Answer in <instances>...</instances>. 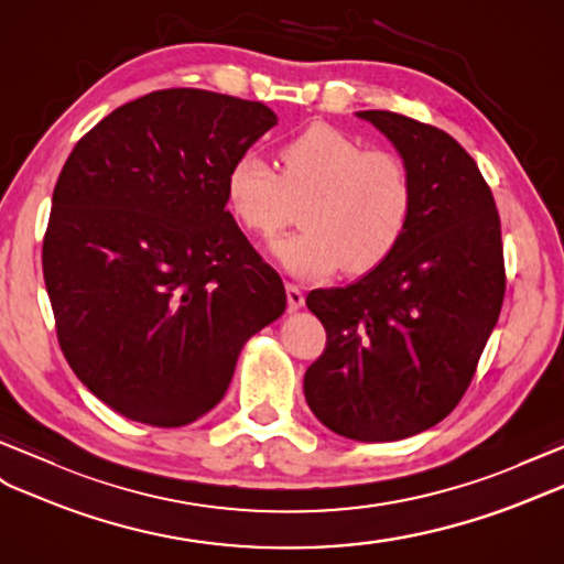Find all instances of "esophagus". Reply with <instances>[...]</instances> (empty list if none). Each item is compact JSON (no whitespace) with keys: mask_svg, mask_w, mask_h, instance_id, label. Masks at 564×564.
<instances>
[{"mask_svg":"<svg viewBox=\"0 0 564 564\" xmlns=\"http://www.w3.org/2000/svg\"><path fill=\"white\" fill-rule=\"evenodd\" d=\"M304 292H301V286L286 282V306H290V311H299L301 306H304Z\"/></svg>","mask_w":564,"mask_h":564,"instance_id":"esophagus-1","label":"esophagus"}]
</instances>
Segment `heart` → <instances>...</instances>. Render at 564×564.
Here are the masks:
<instances>
[{
  "label": "heart",
  "mask_w": 564,
  "mask_h": 564,
  "mask_svg": "<svg viewBox=\"0 0 564 564\" xmlns=\"http://www.w3.org/2000/svg\"><path fill=\"white\" fill-rule=\"evenodd\" d=\"M227 205L253 237L270 239L301 203L292 237L272 253L296 278H327L345 265L366 274L397 251L416 208V184L404 158L366 148L329 123H311L280 148V172L258 153L229 167Z\"/></svg>",
  "instance_id": "1"
}]
</instances>
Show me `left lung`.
Returning <instances> with one entry per match:
<instances>
[{
  "label": "left lung",
  "instance_id": "obj_1",
  "mask_svg": "<svg viewBox=\"0 0 564 564\" xmlns=\"http://www.w3.org/2000/svg\"><path fill=\"white\" fill-rule=\"evenodd\" d=\"M400 150L416 208L397 251L345 290H313L325 349L304 376L311 411L337 435L402 441L459 404L505 299L500 215L474 158L449 133L366 109Z\"/></svg>",
  "mask_w": 564,
  "mask_h": 564
}]
</instances>
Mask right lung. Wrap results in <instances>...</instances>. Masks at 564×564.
Returning <instances> with one entry per match:
<instances>
[{"label":"right lung","instance_id":"add662e5","mask_svg":"<svg viewBox=\"0 0 564 564\" xmlns=\"http://www.w3.org/2000/svg\"><path fill=\"white\" fill-rule=\"evenodd\" d=\"M278 123L263 102L167 88L80 139L52 194L43 272L78 380L176 429L223 400L243 341L286 294L227 205L229 167Z\"/></svg>","mask_w":564,"mask_h":564}]
</instances>
